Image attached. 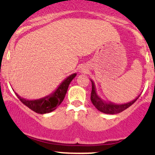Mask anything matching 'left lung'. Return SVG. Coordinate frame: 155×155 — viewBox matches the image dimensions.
Listing matches in <instances>:
<instances>
[{"instance_id": "obj_1", "label": "left lung", "mask_w": 155, "mask_h": 155, "mask_svg": "<svg viewBox=\"0 0 155 155\" xmlns=\"http://www.w3.org/2000/svg\"><path fill=\"white\" fill-rule=\"evenodd\" d=\"M91 81V86H92V89H91V101L94 107L96 108L98 110H99L102 113H105V114H117L120 113L127 108H129L130 105H132L134 102H136L137 98H139L140 95H138L135 99H134L131 102H129L127 103L124 104H115L112 102H105L103 99L100 98L97 94L96 88L95 85L92 80Z\"/></svg>"}]
</instances>
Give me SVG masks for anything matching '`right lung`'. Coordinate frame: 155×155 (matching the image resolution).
Returning a JSON list of instances; mask_svg holds the SVG:
<instances>
[{
    "label": "right lung",
    "instance_id": "add662e5",
    "mask_svg": "<svg viewBox=\"0 0 155 155\" xmlns=\"http://www.w3.org/2000/svg\"><path fill=\"white\" fill-rule=\"evenodd\" d=\"M76 75L77 74L74 73L68 76L67 78L63 81L62 83H61V84L53 93L39 99L27 100L18 95L16 92L15 94L24 105L35 113L39 114L51 113L53 110H55L57 106L61 105V102H63L70 83L76 77Z\"/></svg>",
    "mask_w": 155,
    "mask_h": 155
}]
</instances>
